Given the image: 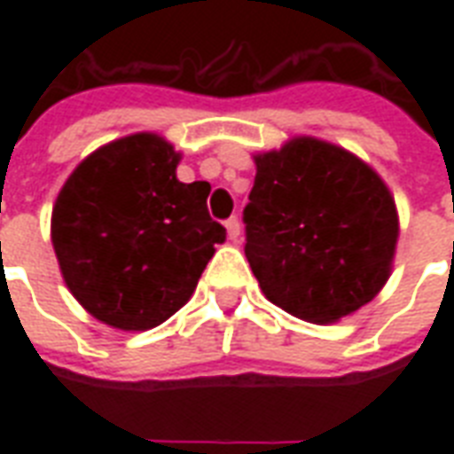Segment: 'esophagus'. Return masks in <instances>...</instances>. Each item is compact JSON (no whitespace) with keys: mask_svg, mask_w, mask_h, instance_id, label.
I'll return each mask as SVG.
<instances>
[{"mask_svg":"<svg viewBox=\"0 0 454 454\" xmlns=\"http://www.w3.org/2000/svg\"><path fill=\"white\" fill-rule=\"evenodd\" d=\"M226 231H228V238H231V240H238V236H240V221H238V216L228 218Z\"/></svg>","mask_w":454,"mask_h":454,"instance_id":"obj_1","label":"esophagus"}]
</instances>
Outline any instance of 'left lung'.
I'll return each mask as SVG.
<instances>
[{
    "label": "left lung",
    "mask_w": 454,
    "mask_h": 454,
    "mask_svg": "<svg viewBox=\"0 0 454 454\" xmlns=\"http://www.w3.org/2000/svg\"><path fill=\"white\" fill-rule=\"evenodd\" d=\"M255 168L243 223L262 294L311 324L338 321L380 294L399 238L380 175L309 136L255 155Z\"/></svg>",
    "instance_id": "8db88e82"
}]
</instances>
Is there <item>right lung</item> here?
<instances>
[{
  "mask_svg": "<svg viewBox=\"0 0 454 454\" xmlns=\"http://www.w3.org/2000/svg\"><path fill=\"white\" fill-rule=\"evenodd\" d=\"M177 165L168 140L133 133L87 155L55 199L65 285L102 324L148 331L168 321L226 240L208 216V182H179Z\"/></svg>",
  "mask_w": 454,
  "mask_h": 454,
  "instance_id": "add662e5",
  "label": "right lung"
}]
</instances>
